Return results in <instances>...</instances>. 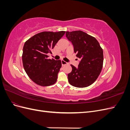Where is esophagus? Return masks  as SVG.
<instances>
[{
	"label": "esophagus",
	"mask_w": 130,
	"mask_h": 130,
	"mask_svg": "<svg viewBox=\"0 0 130 130\" xmlns=\"http://www.w3.org/2000/svg\"><path fill=\"white\" fill-rule=\"evenodd\" d=\"M61 63H62V66H64V65L67 64V63L66 61H63V60H61Z\"/></svg>",
	"instance_id": "1"
}]
</instances>
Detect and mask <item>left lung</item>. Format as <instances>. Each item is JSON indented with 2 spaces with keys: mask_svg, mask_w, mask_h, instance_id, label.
Masks as SVG:
<instances>
[{
  "mask_svg": "<svg viewBox=\"0 0 130 130\" xmlns=\"http://www.w3.org/2000/svg\"><path fill=\"white\" fill-rule=\"evenodd\" d=\"M66 37L72 43L76 57L81 59L78 67L73 65L68 74L69 83L74 87L84 88L96 81L103 66V50L96 39L80 30L66 31Z\"/></svg>",
  "mask_w": 130,
  "mask_h": 130,
  "instance_id": "1",
  "label": "left lung"
}]
</instances>
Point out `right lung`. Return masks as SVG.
Here are the masks:
<instances>
[{"label": "right lung", "instance_id": "right-lung-1", "mask_svg": "<svg viewBox=\"0 0 130 130\" xmlns=\"http://www.w3.org/2000/svg\"><path fill=\"white\" fill-rule=\"evenodd\" d=\"M66 31H43L30 38L23 46L22 61L25 72L31 80L41 86H49L57 81L62 67L61 60L48 59L57 42Z\"/></svg>", "mask_w": 130, "mask_h": 130}]
</instances>
